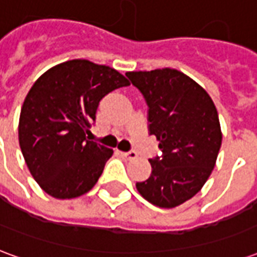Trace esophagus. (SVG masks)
I'll return each mask as SVG.
<instances>
[{
	"mask_svg": "<svg viewBox=\"0 0 257 257\" xmlns=\"http://www.w3.org/2000/svg\"><path fill=\"white\" fill-rule=\"evenodd\" d=\"M121 156L125 158V160H135L136 157H138V153L134 150L131 151H125V153H121Z\"/></svg>",
	"mask_w": 257,
	"mask_h": 257,
	"instance_id": "34e87169",
	"label": "esophagus"
}]
</instances>
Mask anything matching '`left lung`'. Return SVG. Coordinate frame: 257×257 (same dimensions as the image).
I'll return each instance as SVG.
<instances>
[{
	"label": "left lung",
	"instance_id": "left-lung-1",
	"mask_svg": "<svg viewBox=\"0 0 257 257\" xmlns=\"http://www.w3.org/2000/svg\"><path fill=\"white\" fill-rule=\"evenodd\" d=\"M149 106V134L162 156L149 160L151 175L136 183L140 195L160 208L193 198L213 171L221 146L219 115L210 96L175 68L125 74Z\"/></svg>",
	"mask_w": 257,
	"mask_h": 257
}]
</instances>
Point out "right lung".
Segmentation results:
<instances>
[{
	"label": "right lung",
	"instance_id": "right-lung-1",
	"mask_svg": "<svg viewBox=\"0 0 257 257\" xmlns=\"http://www.w3.org/2000/svg\"><path fill=\"white\" fill-rule=\"evenodd\" d=\"M129 81L117 70L74 59L49 68L26 96L19 145L31 176L53 198L88 193L111 149L86 139L100 100Z\"/></svg>",
	"mask_w": 257,
	"mask_h": 257
}]
</instances>
